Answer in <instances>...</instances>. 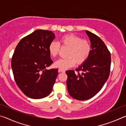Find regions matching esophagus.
I'll list each match as a JSON object with an SVG mask.
<instances>
[{
	"label": "esophagus",
	"mask_w": 126,
	"mask_h": 126,
	"mask_svg": "<svg viewBox=\"0 0 126 126\" xmlns=\"http://www.w3.org/2000/svg\"><path fill=\"white\" fill-rule=\"evenodd\" d=\"M58 72H64L65 71L64 69H58Z\"/></svg>",
	"instance_id": "obj_1"
}]
</instances>
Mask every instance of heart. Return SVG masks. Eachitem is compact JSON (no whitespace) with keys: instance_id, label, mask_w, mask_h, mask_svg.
<instances>
[{"instance_id":"heart-1","label":"heart","mask_w":126,"mask_h":126,"mask_svg":"<svg viewBox=\"0 0 126 126\" xmlns=\"http://www.w3.org/2000/svg\"><path fill=\"white\" fill-rule=\"evenodd\" d=\"M60 43L62 47L69 48L67 58H60L54 63L55 67L65 69L73 67L76 62L77 64L84 63L88 58L91 52V45L88 40L73 34H66L62 37ZM60 49L58 43L53 41L48 47V51L52 57L58 54Z\"/></svg>"}]
</instances>
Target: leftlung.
Returning <instances> with one entry per match:
<instances>
[{
	"label": "left lung",
	"mask_w": 126,
	"mask_h": 126,
	"mask_svg": "<svg viewBox=\"0 0 126 126\" xmlns=\"http://www.w3.org/2000/svg\"><path fill=\"white\" fill-rule=\"evenodd\" d=\"M91 45L88 58L77 68L82 73L76 74L73 70L65 72L67 86L71 96L79 101L91 98L101 90L110 76V54L101 38L86 31Z\"/></svg>",
	"instance_id": "obj_1"
}]
</instances>
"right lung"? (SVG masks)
<instances>
[{
	"instance_id": "1",
	"label": "right lung",
	"mask_w": 126,
	"mask_h": 126,
	"mask_svg": "<svg viewBox=\"0 0 126 126\" xmlns=\"http://www.w3.org/2000/svg\"><path fill=\"white\" fill-rule=\"evenodd\" d=\"M54 38L52 31L36 30L21 39L14 50L12 68L15 81L31 98H43L52 91L58 69L47 68L53 63L48 47Z\"/></svg>"
}]
</instances>
